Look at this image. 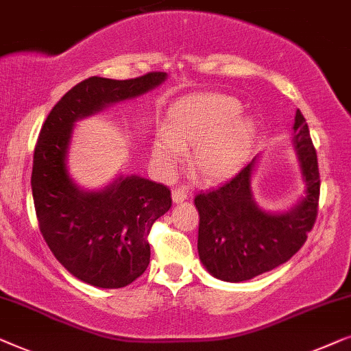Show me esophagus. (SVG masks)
I'll return each instance as SVG.
<instances>
[{
    "instance_id": "1",
    "label": "esophagus",
    "mask_w": 351,
    "mask_h": 351,
    "mask_svg": "<svg viewBox=\"0 0 351 351\" xmlns=\"http://www.w3.org/2000/svg\"><path fill=\"white\" fill-rule=\"evenodd\" d=\"M171 199H173L175 204H182V202L187 199L186 189H182V187H180V189H173L171 191Z\"/></svg>"
}]
</instances>
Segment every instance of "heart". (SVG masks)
I'll return each mask as SVG.
<instances>
[{"instance_id": "obj_1", "label": "heart", "mask_w": 351, "mask_h": 351, "mask_svg": "<svg viewBox=\"0 0 351 351\" xmlns=\"http://www.w3.org/2000/svg\"><path fill=\"white\" fill-rule=\"evenodd\" d=\"M237 98L226 93H195L169 108L164 132L152 143V164L171 175L184 147L194 146L191 167L202 181L226 180L243 169L256 145V124Z\"/></svg>"}]
</instances>
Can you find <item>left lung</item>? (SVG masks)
I'll use <instances>...</instances> for the list:
<instances>
[{
	"mask_svg": "<svg viewBox=\"0 0 351 351\" xmlns=\"http://www.w3.org/2000/svg\"><path fill=\"white\" fill-rule=\"evenodd\" d=\"M293 145L305 186L304 195L285 213H270L253 195L256 159L230 181L195 195L199 210L197 250L215 278L239 283L285 264L300 250L318 213L319 171L308 125L299 110Z\"/></svg>",
	"mask_w": 351,
	"mask_h": 351,
	"instance_id": "left-lung-1",
	"label": "left lung"
}]
</instances>
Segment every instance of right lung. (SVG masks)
Here are the masks:
<instances>
[{
    "label": "right lung",
    "mask_w": 351,
    "mask_h": 351,
    "mask_svg": "<svg viewBox=\"0 0 351 351\" xmlns=\"http://www.w3.org/2000/svg\"><path fill=\"white\" fill-rule=\"evenodd\" d=\"M165 79L160 71L125 81L84 79L52 108L34 146L32 191L39 230L58 263L97 288H124L143 275L151 258L147 235L170 210L171 195L167 186L138 175H121L100 191L79 187L66 167L73 127Z\"/></svg>",
    "instance_id": "obj_1"
}]
</instances>
